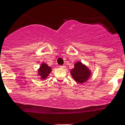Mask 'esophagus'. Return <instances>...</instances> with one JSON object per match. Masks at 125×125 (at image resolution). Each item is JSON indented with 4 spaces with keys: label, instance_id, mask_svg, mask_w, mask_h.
<instances>
[{
    "label": "esophagus",
    "instance_id": "34e87169",
    "mask_svg": "<svg viewBox=\"0 0 125 125\" xmlns=\"http://www.w3.org/2000/svg\"><path fill=\"white\" fill-rule=\"evenodd\" d=\"M59 68H62V69H65V68H66V66H64V65H62V66H59Z\"/></svg>",
    "mask_w": 125,
    "mask_h": 125
}]
</instances>
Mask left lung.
<instances>
[{
  "label": "left lung",
  "mask_w": 125,
  "mask_h": 125,
  "mask_svg": "<svg viewBox=\"0 0 125 125\" xmlns=\"http://www.w3.org/2000/svg\"><path fill=\"white\" fill-rule=\"evenodd\" d=\"M70 73L73 78L79 83H83L88 81L91 75V71L81 62H77L74 64V68Z\"/></svg>",
  "instance_id": "1"
}]
</instances>
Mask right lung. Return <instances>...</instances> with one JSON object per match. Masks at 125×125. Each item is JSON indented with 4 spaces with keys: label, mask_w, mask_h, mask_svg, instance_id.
Here are the masks:
<instances>
[{
    "label": "right lung",
    "mask_w": 125,
    "mask_h": 125,
    "mask_svg": "<svg viewBox=\"0 0 125 125\" xmlns=\"http://www.w3.org/2000/svg\"><path fill=\"white\" fill-rule=\"evenodd\" d=\"M51 72V67H49L47 64L42 63L41 64V67L38 69V76H39L41 79H45Z\"/></svg>",
    "instance_id": "1"
}]
</instances>
